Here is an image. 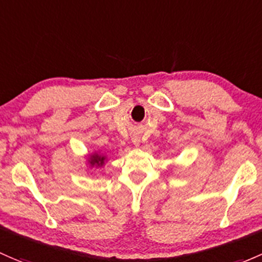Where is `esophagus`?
Wrapping results in <instances>:
<instances>
[{"instance_id":"obj_1","label":"esophagus","mask_w":262,"mask_h":262,"mask_svg":"<svg viewBox=\"0 0 262 262\" xmlns=\"http://www.w3.org/2000/svg\"><path fill=\"white\" fill-rule=\"evenodd\" d=\"M133 143H134V144H136V145H139V139L136 137V138H133Z\"/></svg>"}]
</instances>
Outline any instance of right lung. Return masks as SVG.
I'll list each match as a JSON object with an SVG mask.
<instances>
[{"mask_svg": "<svg viewBox=\"0 0 262 262\" xmlns=\"http://www.w3.org/2000/svg\"><path fill=\"white\" fill-rule=\"evenodd\" d=\"M105 159H106V157L103 156V154L94 153L90 156L88 163H89L92 167H101V166H104V162H105Z\"/></svg>", "mask_w": 262, "mask_h": 262, "instance_id": "1", "label": "right lung"}]
</instances>
